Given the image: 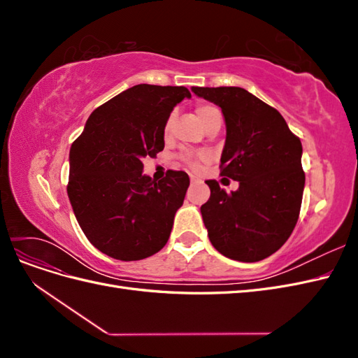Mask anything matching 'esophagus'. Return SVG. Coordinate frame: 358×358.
I'll return each mask as SVG.
<instances>
[{"mask_svg":"<svg viewBox=\"0 0 358 358\" xmlns=\"http://www.w3.org/2000/svg\"><path fill=\"white\" fill-rule=\"evenodd\" d=\"M191 183H199V182H201V179L200 178H197V176H194V175H191Z\"/></svg>","mask_w":358,"mask_h":358,"instance_id":"esophagus-1","label":"esophagus"}]
</instances>
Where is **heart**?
<instances>
[{
    "label": "heart",
    "mask_w": 358,
    "mask_h": 358,
    "mask_svg": "<svg viewBox=\"0 0 358 358\" xmlns=\"http://www.w3.org/2000/svg\"><path fill=\"white\" fill-rule=\"evenodd\" d=\"M215 113H220V110L216 109L215 106H210V104H200V106H197V109H196V115H197L199 121H200L203 125H204L206 121H208V119H209L210 116H213ZM170 122H171V117H169L167 125H166V131H169ZM182 159L185 161L191 169H196V170H197V169L201 167V161L204 159V157H203V155H194V154L187 152V154L182 155Z\"/></svg>",
    "instance_id": "obj_1"
}]
</instances>
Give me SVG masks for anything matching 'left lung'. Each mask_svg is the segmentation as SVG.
Masks as SVG:
<instances>
[{
  "instance_id": "left-lung-1",
  "label": "left lung",
  "mask_w": 358,
  "mask_h": 358,
  "mask_svg": "<svg viewBox=\"0 0 358 358\" xmlns=\"http://www.w3.org/2000/svg\"><path fill=\"white\" fill-rule=\"evenodd\" d=\"M191 91L221 107L227 127L221 176L239 182V189L227 194L216 180H206L210 197L200 210L209 241L231 259L259 262L287 242L299 220L305 188L300 138L282 115L243 88Z\"/></svg>"
}]
</instances>
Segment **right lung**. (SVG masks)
<instances>
[{
	"label": "right lung",
	"instance_id": "1",
	"mask_svg": "<svg viewBox=\"0 0 358 358\" xmlns=\"http://www.w3.org/2000/svg\"><path fill=\"white\" fill-rule=\"evenodd\" d=\"M185 86L136 85L91 113L70 149L67 192L82 231L103 254L137 262L167 243L189 178L169 170L157 182L143 158L164 149V128Z\"/></svg>",
	"mask_w": 358,
	"mask_h": 358
}]
</instances>
